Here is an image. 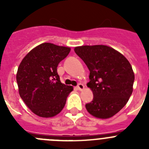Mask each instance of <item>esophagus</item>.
Returning a JSON list of instances; mask_svg holds the SVG:
<instances>
[{
    "label": "esophagus",
    "mask_w": 149,
    "mask_h": 149,
    "mask_svg": "<svg viewBox=\"0 0 149 149\" xmlns=\"http://www.w3.org/2000/svg\"><path fill=\"white\" fill-rule=\"evenodd\" d=\"M77 89H78V90H80V91H82L83 89H84V84H79L78 85H77Z\"/></svg>",
    "instance_id": "esophagus-1"
}]
</instances>
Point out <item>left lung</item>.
Here are the masks:
<instances>
[{"instance_id":"8db88e82","label":"left lung","mask_w":149,"mask_h":149,"mask_svg":"<svg viewBox=\"0 0 149 149\" xmlns=\"http://www.w3.org/2000/svg\"><path fill=\"white\" fill-rule=\"evenodd\" d=\"M74 51L90 72L87 86L94 97L86 104V110L95 118H111L123 108L132 94V66L124 55L104 45L78 46Z\"/></svg>"}]
</instances>
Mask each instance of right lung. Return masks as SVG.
I'll use <instances>...</instances> for the list:
<instances>
[{
	"label": "right lung",
	"instance_id": "add662e5",
	"mask_svg": "<svg viewBox=\"0 0 149 149\" xmlns=\"http://www.w3.org/2000/svg\"><path fill=\"white\" fill-rule=\"evenodd\" d=\"M71 51L49 42L33 48L21 62L16 74L20 97L36 116L51 118L60 113L72 86L62 84L57 66Z\"/></svg>",
	"mask_w": 149,
	"mask_h": 149
}]
</instances>
